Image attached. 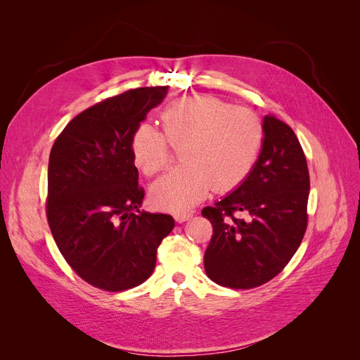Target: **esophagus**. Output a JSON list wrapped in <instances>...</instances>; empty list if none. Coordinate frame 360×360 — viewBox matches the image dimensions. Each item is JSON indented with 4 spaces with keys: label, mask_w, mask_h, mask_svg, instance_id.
<instances>
[{
    "label": "esophagus",
    "mask_w": 360,
    "mask_h": 360,
    "mask_svg": "<svg viewBox=\"0 0 360 360\" xmlns=\"http://www.w3.org/2000/svg\"><path fill=\"white\" fill-rule=\"evenodd\" d=\"M192 216H193L192 213H177V214H174V219H176V222H179V224H183V222L189 221Z\"/></svg>",
    "instance_id": "obj_1"
}]
</instances>
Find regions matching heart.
Listing matches in <instances>:
<instances>
[{
  "label": "heart",
  "instance_id": "obj_1",
  "mask_svg": "<svg viewBox=\"0 0 360 360\" xmlns=\"http://www.w3.org/2000/svg\"><path fill=\"white\" fill-rule=\"evenodd\" d=\"M163 132L141 123L130 136V155L138 169L153 177L168 167L171 146H181L184 165L153 183L151 201L162 210L183 213L209 192H230L252 171L264 139L259 117L219 97H181L163 108Z\"/></svg>",
  "mask_w": 360,
  "mask_h": 360
}]
</instances>
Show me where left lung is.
<instances>
[{"label": "left lung", "mask_w": 360, "mask_h": 360, "mask_svg": "<svg viewBox=\"0 0 360 360\" xmlns=\"http://www.w3.org/2000/svg\"><path fill=\"white\" fill-rule=\"evenodd\" d=\"M263 127V148L246 180L201 212L213 225L204 269L222 287L249 290L274 279L308 226L309 171L299 139L275 115H266Z\"/></svg>", "instance_id": "1"}]
</instances>
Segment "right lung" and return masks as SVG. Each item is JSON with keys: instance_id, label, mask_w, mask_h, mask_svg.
<instances>
[{"instance_id": "1", "label": "right lung", "mask_w": 360, "mask_h": 360, "mask_svg": "<svg viewBox=\"0 0 360 360\" xmlns=\"http://www.w3.org/2000/svg\"><path fill=\"white\" fill-rule=\"evenodd\" d=\"M168 86H143L90 106L63 129L49 155L46 216L68 264L90 285L123 291L153 274L169 214L141 212L144 189L130 136Z\"/></svg>"}]
</instances>
